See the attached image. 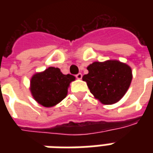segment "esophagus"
Listing matches in <instances>:
<instances>
[{
  "label": "esophagus",
  "instance_id": "34e87169",
  "mask_svg": "<svg viewBox=\"0 0 153 153\" xmlns=\"http://www.w3.org/2000/svg\"><path fill=\"white\" fill-rule=\"evenodd\" d=\"M82 77H83V75H82V74L81 73H79L78 74H76V79H81Z\"/></svg>",
  "mask_w": 153,
  "mask_h": 153
}]
</instances>
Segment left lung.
I'll use <instances>...</instances> for the list:
<instances>
[{"instance_id":"1","label":"left lung","mask_w":153,"mask_h":153,"mask_svg":"<svg viewBox=\"0 0 153 153\" xmlns=\"http://www.w3.org/2000/svg\"><path fill=\"white\" fill-rule=\"evenodd\" d=\"M87 69L88 74L83 75V80L94 97L102 104L118 102L130 86L133 74L127 64L117 60L95 61Z\"/></svg>"}]
</instances>
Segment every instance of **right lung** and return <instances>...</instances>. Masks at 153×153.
<instances>
[{"label": "right lung", "instance_id": "add662e5", "mask_svg": "<svg viewBox=\"0 0 153 153\" xmlns=\"http://www.w3.org/2000/svg\"><path fill=\"white\" fill-rule=\"evenodd\" d=\"M75 80L71 74H63L59 68L48 67L34 74L30 80V92L34 100L45 107L57 105L67 96L70 83Z\"/></svg>", "mask_w": 153, "mask_h": 153}]
</instances>
